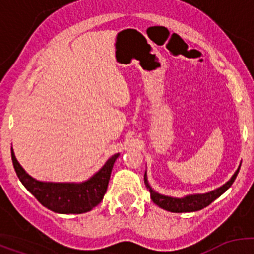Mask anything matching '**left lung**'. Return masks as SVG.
Listing matches in <instances>:
<instances>
[{"instance_id": "8db88e82", "label": "left lung", "mask_w": 254, "mask_h": 254, "mask_svg": "<svg viewBox=\"0 0 254 254\" xmlns=\"http://www.w3.org/2000/svg\"><path fill=\"white\" fill-rule=\"evenodd\" d=\"M240 167H238V170L235 172V175L232 176V178L230 179L226 184L220 187V188L215 189V190L210 191V193H206V194H195V195H188L186 196V198H181V199L161 195V194L153 191L152 188L148 186L147 178H146V173L145 176H143V179H145L146 187L150 189L151 199H152V201L156 204V205H158L160 207H162V209L167 210V211H171V212H191V211H198V210L204 209V207L210 205L215 199L219 198L221 194H224L225 191L232 186L235 179H236L238 171H240Z\"/></svg>"}]
</instances>
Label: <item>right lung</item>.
<instances>
[{
  "label": "right lung",
  "instance_id": "obj_1",
  "mask_svg": "<svg viewBox=\"0 0 254 254\" xmlns=\"http://www.w3.org/2000/svg\"><path fill=\"white\" fill-rule=\"evenodd\" d=\"M12 153L14 171L23 186L37 198L42 205L59 214H82L96 207L103 199L109 178L119 153L112 156L106 165L92 178L83 183H44L35 181L20 167Z\"/></svg>",
  "mask_w": 254,
  "mask_h": 254
}]
</instances>
